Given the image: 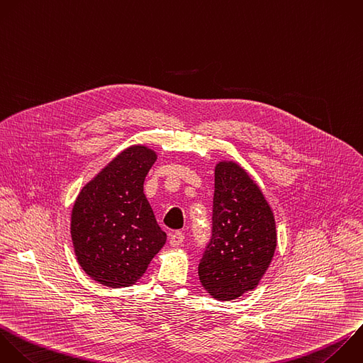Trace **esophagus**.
I'll list each match as a JSON object with an SVG mask.
<instances>
[{"label":"esophagus","instance_id":"34e87169","mask_svg":"<svg viewBox=\"0 0 363 363\" xmlns=\"http://www.w3.org/2000/svg\"><path fill=\"white\" fill-rule=\"evenodd\" d=\"M183 241H184V234L180 233V231L173 233V234L170 235V240H169V242H170L172 247H179V245L183 244Z\"/></svg>","mask_w":363,"mask_h":363}]
</instances>
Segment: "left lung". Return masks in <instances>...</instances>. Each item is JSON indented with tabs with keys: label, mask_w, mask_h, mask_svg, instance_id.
I'll return each instance as SVG.
<instances>
[{
	"label": "left lung",
	"mask_w": 363,
	"mask_h": 363,
	"mask_svg": "<svg viewBox=\"0 0 363 363\" xmlns=\"http://www.w3.org/2000/svg\"><path fill=\"white\" fill-rule=\"evenodd\" d=\"M277 248L275 218L258 184L238 163L214 170L213 235L199 264L203 288L218 301L252 291Z\"/></svg>",
	"instance_id": "obj_1"
}]
</instances>
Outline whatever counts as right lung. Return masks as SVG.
Masks as SVG:
<instances>
[{
	"mask_svg": "<svg viewBox=\"0 0 363 363\" xmlns=\"http://www.w3.org/2000/svg\"><path fill=\"white\" fill-rule=\"evenodd\" d=\"M156 159L145 145L125 149L82 187L74 203L71 237L77 259L105 286L138 282L166 242L143 193Z\"/></svg>",
	"mask_w": 363,
	"mask_h": 363,
	"instance_id": "obj_1",
	"label": "right lung"
}]
</instances>
